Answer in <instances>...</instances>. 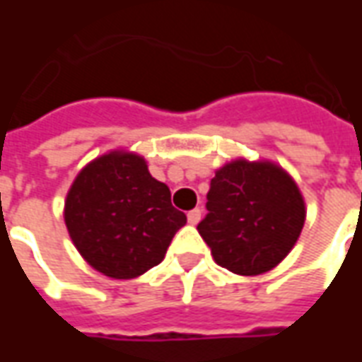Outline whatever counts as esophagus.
<instances>
[{
	"label": "esophagus",
	"instance_id": "esophagus-1",
	"mask_svg": "<svg viewBox=\"0 0 362 362\" xmlns=\"http://www.w3.org/2000/svg\"><path fill=\"white\" fill-rule=\"evenodd\" d=\"M199 219H202V209H199V207H196V209H192V211L188 213L189 225H197V223H199Z\"/></svg>",
	"mask_w": 362,
	"mask_h": 362
}]
</instances>
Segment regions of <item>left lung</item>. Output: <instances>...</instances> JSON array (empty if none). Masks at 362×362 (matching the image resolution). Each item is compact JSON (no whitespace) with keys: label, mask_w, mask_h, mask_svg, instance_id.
<instances>
[{"label":"left lung","mask_w":362,"mask_h":362,"mask_svg":"<svg viewBox=\"0 0 362 362\" xmlns=\"http://www.w3.org/2000/svg\"><path fill=\"white\" fill-rule=\"evenodd\" d=\"M207 215L197 230L215 262L238 275H259L279 264L304 225L295 180L272 163L235 160L215 173Z\"/></svg>","instance_id":"left-lung-1"}]
</instances>
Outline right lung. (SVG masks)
I'll return each instance as SVG.
<instances>
[{"label":"right lung","instance_id":"add662e5","mask_svg":"<svg viewBox=\"0 0 362 362\" xmlns=\"http://www.w3.org/2000/svg\"><path fill=\"white\" fill-rule=\"evenodd\" d=\"M66 225L83 258L114 279H134L165 258L186 215L145 158L112 151L77 174L66 199Z\"/></svg>","mask_w":362,"mask_h":362}]
</instances>
